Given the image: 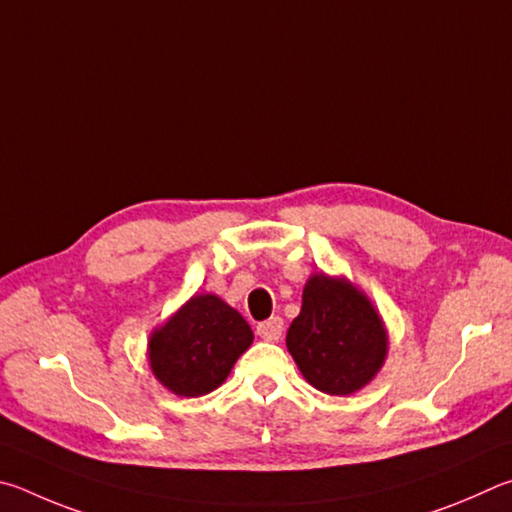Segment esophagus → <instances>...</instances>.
Returning <instances> with one entry per match:
<instances>
[{
  "instance_id": "esophagus-1",
  "label": "esophagus",
  "mask_w": 512,
  "mask_h": 512,
  "mask_svg": "<svg viewBox=\"0 0 512 512\" xmlns=\"http://www.w3.org/2000/svg\"><path fill=\"white\" fill-rule=\"evenodd\" d=\"M256 333L261 335V339H265V342H279L283 333V319L270 317L267 321H263V324H258Z\"/></svg>"
}]
</instances>
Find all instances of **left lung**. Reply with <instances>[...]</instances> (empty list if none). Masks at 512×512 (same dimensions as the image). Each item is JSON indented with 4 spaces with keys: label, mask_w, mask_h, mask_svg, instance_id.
<instances>
[{
    "label": "left lung",
    "mask_w": 512,
    "mask_h": 512,
    "mask_svg": "<svg viewBox=\"0 0 512 512\" xmlns=\"http://www.w3.org/2000/svg\"><path fill=\"white\" fill-rule=\"evenodd\" d=\"M285 344L312 387L328 396H351L387 362L389 330L353 281L315 272L303 285L301 312Z\"/></svg>",
    "instance_id": "obj_1"
}]
</instances>
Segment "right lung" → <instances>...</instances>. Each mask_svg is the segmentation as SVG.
Wrapping results in <instances>:
<instances>
[{
	"label": "right lung",
	"instance_id": "right-lung-1",
	"mask_svg": "<svg viewBox=\"0 0 512 512\" xmlns=\"http://www.w3.org/2000/svg\"><path fill=\"white\" fill-rule=\"evenodd\" d=\"M254 342L238 310L218 294H193L164 324L152 328L148 364L161 387L179 398H200L229 378Z\"/></svg>",
	"mask_w": 512,
	"mask_h": 512
}]
</instances>
